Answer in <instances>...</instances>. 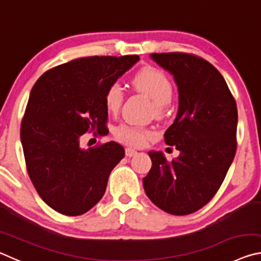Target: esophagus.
Here are the masks:
<instances>
[{
	"mask_svg": "<svg viewBox=\"0 0 261 261\" xmlns=\"http://www.w3.org/2000/svg\"><path fill=\"white\" fill-rule=\"evenodd\" d=\"M137 153H138V152H137L136 149H134V148L127 147V148L125 149V155H126V156H129V158H131V156H135Z\"/></svg>",
	"mask_w": 261,
	"mask_h": 261,
	"instance_id": "esophagus-1",
	"label": "esophagus"
}]
</instances>
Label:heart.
<instances>
[{
  "instance_id": "heart-1",
  "label": "heart",
  "mask_w": 261,
  "mask_h": 261,
  "mask_svg": "<svg viewBox=\"0 0 261 261\" xmlns=\"http://www.w3.org/2000/svg\"><path fill=\"white\" fill-rule=\"evenodd\" d=\"M132 84L137 90L147 94L154 102L158 113H161L163 107L171 101L174 94V87L170 79L160 70L155 68H145L136 74ZM124 99V92L117 82H114L105 92V105L110 113L120 109ZM114 137L121 143L131 146H143L148 139L153 137V132L145 127L123 123L113 131Z\"/></svg>"
}]
</instances>
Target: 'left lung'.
Returning a JSON list of instances; mask_svg holds the SVG:
<instances>
[{"label":"left lung","instance_id":"8db88e82","mask_svg":"<svg viewBox=\"0 0 261 261\" xmlns=\"http://www.w3.org/2000/svg\"><path fill=\"white\" fill-rule=\"evenodd\" d=\"M151 57L178 86L177 116L165 132V141L179 155L168 161L161 152H148L152 168L143 178L144 189L167 213L191 214L215 196L235 158L236 101L208 61L188 53H154Z\"/></svg>","mask_w":261,"mask_h":261}]
</instances>
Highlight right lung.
Segmentation results:
<instances>
[{"label":"right lung","mask_w":261,"mask_h":261,"mask_svg":"<svg viewBox=\"0 0 261 261\" xmlns=\"http://www.w3.org/2000/svg\"><path fill=\"white\" fill-rule=\"evenodd\" d=\"M138 61V55L82 57L48 70L34 84L20 140L35 190L59 213L82 215L98 204L124 158L115 141L85 149L81 139L87 131L105 135V92Z\"/></svg>","instance_id":"right-lung-1"}]
</instances>
